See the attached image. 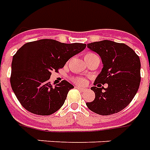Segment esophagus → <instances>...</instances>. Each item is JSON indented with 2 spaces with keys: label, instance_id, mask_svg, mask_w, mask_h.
Masks as SVG:
<instances>
[{
  "label": "esophagus",
  "instance_id": "obj_1",
  "mask_svg": "<svg viewBox=\"0 0 150 150\" xmlns=\"http://www.w3.org/2000/svg\"><path fill=\"white\" fill-rule=\"evenodd\" d=\"M76 88H77V89H78L79 90H81V91H82V92H84V91L86 90V89H85V88H82V87H80V86H77Z\"/></svg>",
  "mask_w": 150,
  "mask_h": 150
}]
</instances>
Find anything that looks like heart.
I'll list each match as a JSON object with an SVG mask.
<instances>
[{
    "mask_svg": "<svg viewBox=\"0 0 150 150\" xmlns=\"http://www.w3.org/2000/svg\"><path fill=\"white\" fill-rule=\"evenodd\" d=\"M96 56V55L94 54V53H87V54H86L85 57H90V56ZM73 81H74L75 83L82 85V84L85 83V79H84L83 77H76V78H73Z\"/></svg>",
    "mask_w": 150,
    "mask_h": 150,
    "instance_id": "obj_1",
    "label": "heart"
}]
</instances>
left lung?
Listing matches in <instances>:
<instances>
[{
  "label": "left lung",
  "mask_w": 150,
  "mask_h": 150,
  "mask_svg": "<svg viewBox=\"0 0 150 150\" xmlns=\"http://www.w3.org/2000/svg\"><path fill=\"white\" fill-rule=\"evenodd\" d=\"M87 47L100 56L103 68L91 90L93 102L86 103L90 111L110 115L122 111L137 94L141 82V61L131 47L110 40L88 43ZM107 83V88L101 86Z\"/></svg>",
  "instance_id": "left-lung-1"
}]
</instances>
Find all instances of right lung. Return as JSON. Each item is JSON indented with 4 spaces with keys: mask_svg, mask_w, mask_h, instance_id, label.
<instances>
[{
    "mask_svg": "<svg viewBox=\"0 0 150 150\" xmlns=\"http://www.w3.org/2000/svg\"><path fill=\"white\" fill-rule=\"evenodd\" d=\"M86 47L85 43L45 39L26 43L19 48L13 56L10 84L22 107L39 115L58 111L73 86L64 80L53 87L49 81L52 72H58Z\"/></svg>",
    "mask_w": 150,
    "mask_h": 150,
    "instance_id": "right-lung-1",
    "label": "right lung"
}]
</instances>
